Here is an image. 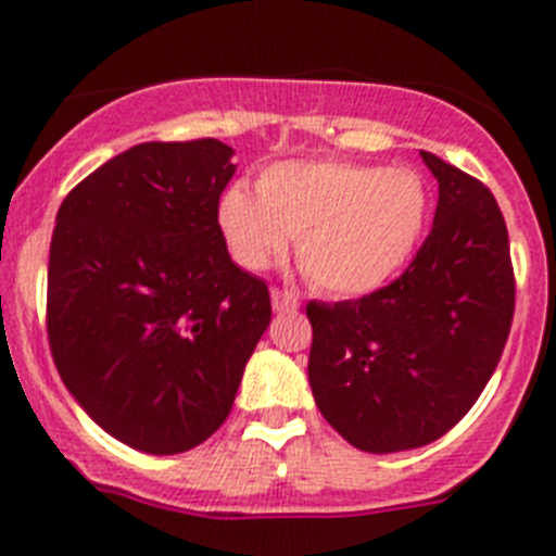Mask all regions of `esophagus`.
<instances>
[{
	"label": "esophagus",
	"instance_id": "esophagus-1",
	"mask_svg": "<svg viewBox=\"0 0 556 556\" xmlns=\"http://www.w3.org/2000/svg\"><path fill=\"white\" fill-rule=\"evenodd\" d=\"M269 298H273V308L278 314H289V312H298V308H301L298 294L289 292V289H273V292H269Z\"/></svg>",
	"mask_w": 556,
	"mask_h": 556
}]
</instances>
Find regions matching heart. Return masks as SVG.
<instances>
[{"mask_svg":"<svg viewBox=\"0 0 556 556\" xmlns=\"http://www.w3.org/2000/svg\"><path fill=\"white\" fill-rule=\"evenodd\" d=\"M424 180L409 169L351 161H281L223 191L217 225L230 258L258 273L294 253L308 281L353 298L387 287L415 253L426 225Z\"/></svg>","mask_w":556,"mask_h":556,"instance_id":"obj_1","label":"heart"}]
</instances>
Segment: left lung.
<instances>
[{"mask_svg":"<svg viewBox=\"0 0 556 556\" xmlns=\"http://www.w3.org/2000/svg\"><path fill=\"white\" fill-rule=\"evenodd\" d=\"M420 155L440 200L406 273L358 301L306 306L314 404L367 454L420 448L454 429L488 387L513 326L498 203L468 172Z\"/></svg>","mask_w":556,"mask_h":556,"instance_id":"obj_1","label":"left lung"}]
</instances>
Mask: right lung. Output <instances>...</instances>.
Wrapping results in <instances>:
<instances>
[{"mask_svg": "<svg viewBox=\"0 0 556 556\" xmlns=\"http://www.w3.org/2000/svg\"><path fill=\"white\" fill-rule=\"evenodd\" d=\"M217 139L147 141L68 191L49 244L47 333L100 429L180 454L225 424L273 306L217 225L233 178Z\"/></svg>", "mask_w": 556, "mask_h": 556, "instance_id": "right-lung-1", "label": "right lung"}]
</instances>
